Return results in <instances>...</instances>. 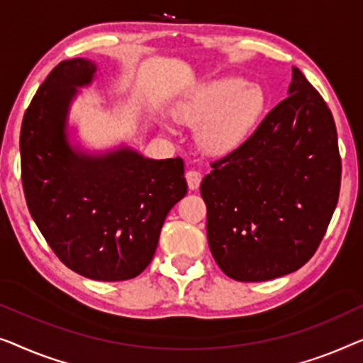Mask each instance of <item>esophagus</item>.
Instances as JSON below:
<instances>
[{
	"instance_id": "obj_1",
	"label": "esophagus",
	"mask_w": 363,
	"mask_h": 363,
	"mask_svg": "<svg viewBox=\"0 0 363 363\" xmlns=\"http://www.w3.org/2000/svg\"><path fill=\"white\" fill-rule=\"evenodd\" d=\"M186 179H187V184H189V189L191 191H194V189H197L199 186H201V181H202V174L196 169H189L186 172Z\"/></svg>"
}]
</instances>
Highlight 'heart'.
I'll use <instances>...</instances> for the list:
<instances>
[{"mask_svg":"<svg viewBox=\"0 0 363 363\" xmlns=\"http://www.w3.org/2000/svg\"><path fill=\"white\" fill-rule=\"evenodd\" d=\"M264 96L259 86L240 77L208 82L176 106L184 123L199 125V140L208 151L225 152L242 143L257 123Z\"/></svg>","mask_w":363,"mask_h":363,"instance_id":"heart-1","label":"heart"}]
</instances>
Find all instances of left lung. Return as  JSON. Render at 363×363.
Instances as JSON below:
<instances>
[{
    "label": "left lung",
    "instance_id": "left-lung-1",
    "mask_svg": "<svg viewBox=\"0 0 363 363\" xmlns=\"http://www.w3.org/2000/svg\"><path fill=\"white\" fill-rule=\"evenodd\" d=\"M288 94L201 184L212 257L237 281H268L308 263L339 201L333 113L296 67Z\"/></svg>",
    "mask_w": 363,
    "mask_h": 363
}]
</instances>
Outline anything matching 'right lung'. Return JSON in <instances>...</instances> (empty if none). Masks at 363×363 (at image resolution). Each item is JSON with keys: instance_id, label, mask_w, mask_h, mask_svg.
<instances>
[{"instance_id": "right-lung-1", "label": "right lung", "mask_w": 363, "mask_h": 363, "mask_svg": "<svg viewBox=\"0 0 363 363\" xmlns=\"http://www.w3.org/2000/svg\"><path fill=\"white\" fill-rule=\"evenodd\" d=\"M95 70L86 59L64 60L39 86L21 125V179L35 225L65 267L125 281L151 263L187 182L182 157L155 161L131 150L89 157L69 146V104Z\"/></svg>"}]
</instances>
